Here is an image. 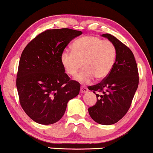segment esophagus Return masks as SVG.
Here are the masks:
<instances>
[{
  "label": "esophagus",
  "instance_id": "esophagus-1",
  "mask_svg": "<svg viewBox=\"0 0 153 153\" xmlns=\"http://www.w3.org/2000/svg\"><path fill=\"white\" fill-rule=\"evenodd\" d=\"M88 91V89L85 86H81L80 87V93H85Z\"/></svg>",
  "mask_w": 153,
  "mask_h": 153
}]
</instances>
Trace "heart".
Segmentation results:
<instances>
[{"instance_id":"obj_1","label":"heart","mask_w":153,"mask_h":153,"mask_svg":"<svg viewBox=\"0 0 153 153\" xmlns=\"http://www.w3.org/2000/svg\"><path fill=\"white\" fill-rule=\"evenodd\" d=\"M73 51L61 53L60 61L70 76H76L82 67L84 69L77 77L82 83H88L95 78L102 80L111 72L116 59L117 51L109 40H103L94 36H84L72 45Z\"/></svg>"}]
</instances>
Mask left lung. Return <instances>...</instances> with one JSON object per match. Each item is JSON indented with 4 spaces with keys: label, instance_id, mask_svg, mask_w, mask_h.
<instances>
[{
    "label": "left lung",
    "instance_id": "1",
    "mask_svg": "<svg viewBox=\"0 0 153 153\" xmlns=\"http://www.w3.org/2000/svg\"><path fill=\"white\" fill-rule=\"evenodd\" d=\"M102 36L115 45L116 59L109 75L88 87L97 97L96 103L88 108V113L96 123L108 126L118 122L128 111L138 87L139 76L135 57L129 48L109 33ZM96 91L101 95L96 94Z\"/></svg>",
    "mask_w": 153,
    "mask_h": 153
}]
</instances>
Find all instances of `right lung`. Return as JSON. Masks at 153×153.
I'll return each instance as SVG.
<instances>
[{"label":"right lung","mask_w":153,"mask_h":153,"mask_svg":"<svg viewBox=\"0 0 153 153\" xmlns=\"http://www.w3.org/2000/svg\"><path fill=\"white\" fill-rule=\"evenodd\" d=\"M81 34V31L69 28L47 30L24 48L16 86L22 108L37 123L58 122L68 101L79 94L80 85L70 80L60 56L68 44Z\"/></svg>","instance_id":"obj_1"}]
</instances>
